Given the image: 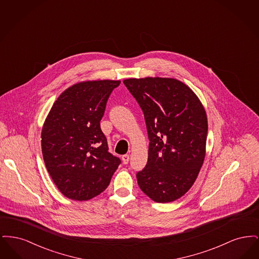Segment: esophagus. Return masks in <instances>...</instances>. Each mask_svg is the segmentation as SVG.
I'll return each mask as SVG.
<instances>
[{"mask_svg": "<svg viewBox=\"0 0 259 259\" xmlns=\"http://www.w3.org/2000/svg\"><path fill=\"white\" fill-rule=\"evenodd\" d=\"M122 161H123L124 164H128V162L130 160V156H129V154H124L122 155Z\"/></svg>", "mask_w": 259, "mask_h": 259, "instance_id": "1", "label": "esophagus"}]
</instances>
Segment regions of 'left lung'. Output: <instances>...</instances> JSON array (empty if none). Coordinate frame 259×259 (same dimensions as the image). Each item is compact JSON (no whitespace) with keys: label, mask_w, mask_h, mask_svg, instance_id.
<instances>
[{"label":"left lung","mask_w":259,"mask_h":259,"mask_svg":"<svg viewBox=\"0 0 259 259\" xmlns=\"http://www.w3.org/2000/svg\"><path fill=\"white\" fill-rule=\"evenodd\" d=\"M123 83L144 112L148 158L138 185L157 203L184 196L206 154L207 114L195 93L175 78H128Z\"/></svg>","instance_id":"obj_1"}]
</instances>
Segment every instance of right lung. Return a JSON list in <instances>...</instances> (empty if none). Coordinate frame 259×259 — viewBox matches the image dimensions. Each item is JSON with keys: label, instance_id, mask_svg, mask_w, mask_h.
Returning a JSON list of instances; mask_svg holds the SVG:
<instances>
[{"label": "right lung", "instance_id": "obj_1", "mask_svg": "<svg viewBox=\"0 0 259 259\" xmlns=\"http://www.w3.org/2000/svg\"><path fill=\"white\" fill-rule=\"evenodd\" d=\"M119 80L82 81L53 104L41 131L47 169L66 197L87 201L103 192L121 160L109 152L100 121Z\"/></svg>", "mask_w": 259, "mask_h": 259}]
</instances>
